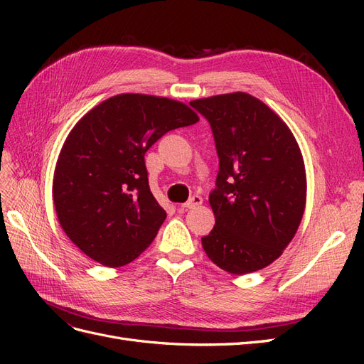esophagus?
Masks as SVG:
<instances>
[{
	"label": "esophagus",
	"instance_id": "1",
	"mask_svg": "<svg viewBox=\"0 0 364 364\" xmlns=\"http://www.w3.org/2000/svg\"><path fill=\"white\" fill-rule=\"evenodd\" d=\"M203 203V199L200 196H197V194H194L191 199L186 202V203H183V208L185 209H194V208H197V206H200Z\"/></svg>",
	"mask_w": 364,
	"mask_h": 364
}]
</instances>
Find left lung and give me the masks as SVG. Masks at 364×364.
Masks as SVG:
<instances>
[{
    "mask_svg": "<svg viewBox=\"0 0 364 364\" xmlns=\"http://www.w3.org/2000/svg\"><path fill=\"white\" fill-rule=\"evenodd\" d=\"M190 105L208 119L218 155L215 188L209 193L215 226L202 246L229 273L261 270L287 247L304 215L299 146L287 124L246 92Z\"/></svg>",
    "mask_w": 364,
    "mask_h": 364,
    "instance_id": "1",
    "label": "left lung"
}]
</instances>
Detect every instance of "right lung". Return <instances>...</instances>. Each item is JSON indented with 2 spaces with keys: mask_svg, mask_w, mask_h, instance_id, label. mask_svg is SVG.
Masks as SVG:
<instances>
[{
  "mask_svg": "<svg viewBox=\"0 0 364 364\" xmlns=\"http://www.w3.org/2000/svg\"><path fill=\"white\" fill-rule=\"evenodd\" d=\"M197 121L181 102L119 94L74 126L54 171L53 200L85 255L121 267L150 246L167 214L150 191L144 155L167 132Z\"/></svg>",
  "mask_w": 364,
  "mask_h": 364,
  "instance_id": "add662e5",
  "label": "right lung"
}]
</instances>
